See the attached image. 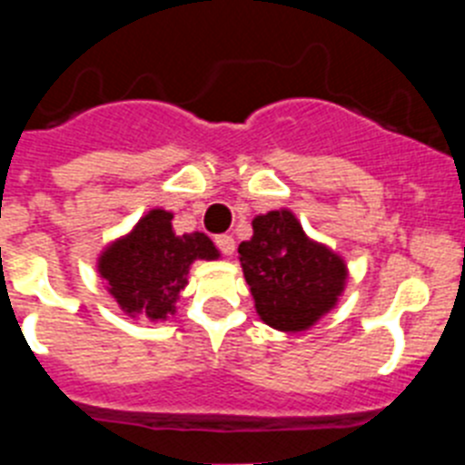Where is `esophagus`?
Returning <instances> with one entry per match:
<instances>
[{
  "label": "esophagus",
  "instance_id": "34e87169",
  "mask_svg": "<svg viewBox=\"0 0 465 465\" xmlns=\"http://www.w3.org/2000/svg\"><path fill=\"white\" fill-rule=\"evenodd\" d=\"M216 246H219L223 256H232L235 253V240H232V235H219L216 237Z\"/></svg>",
  "mask_w": 465,
  "mask_h": 465
}]
</instances>
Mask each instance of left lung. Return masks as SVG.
<instances>
[{
	"mask_svg": "<svg viewBox=\"0 0 465 465\" xmlns=\"http://www.w3.org/2000/svg\"><path fill=\"white\" fill-rule=\"evenodd\" d=\"M252 225L253 237L237 252L258 316L277 331H307L342 295L347 265L312 242L289 209L256 216Z\"/></svg>",
	"mask_w": 465,
	"mask_h": 465,
	"instance_id": "8db88e82",
	"label": "left lung"
}]
</instances>
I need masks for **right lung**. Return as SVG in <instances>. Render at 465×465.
<instances>
[{
    "instance_id": "right-lung-1",
    "label": "right lung",
    "mask_w": 465,
    "mask_h": 465,
    "mask_svg": "<svg viewBox=\"0 0 465 465\" xmlns=\"http://www.w3.org/2000/svg\"><path fill=\"white\" fill-rule=\"evenodd\" d=\"M200 258H219L213 242L204 232L176 235L172 213L151 209L130 235L106 246L97 270L125 314L158 322L174 314L188 270Z\"/></svg>"
}]
</instances>
